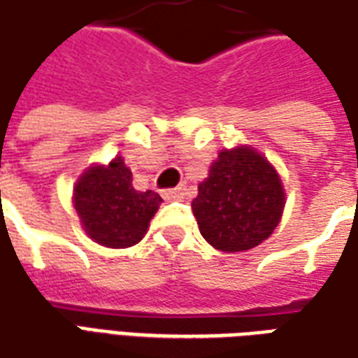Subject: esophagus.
<instances>
[{
	"label": "esophagus",
	"instance_id": "1",
	"mask_svg": "<svg viewBox=\"0 0 358 358\" xmlns=\"http://www.w3.org/2000/svg\"><path fill=\"white\" fill-rule=\"evenodd\" d=\"M184 196H186V189L182 186L172 187V189H164V194H162V197L166 201H178V199H184Z\"/></svg>",
	"mask_w": 358,
	"mask_h": 358
}]
</instances>
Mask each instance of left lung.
I'll list each match as a JSON object with an SVG mask.
<instances>
[{"label":"left lung","instance_id":"1","mask_svg":"<svg viewBox=\"0 0 358 358\" xmlns=\"http://www.w3.org/2000/svg\"><path fill=\"white\" fill-rule=\"evenodd\" d=\"M283 207L279 174L246 145L219 153L192 201L201 236L221 252L256 248L279 224Z\"/></svg>","mask_w":358,"mask_h":358}]
</instances>
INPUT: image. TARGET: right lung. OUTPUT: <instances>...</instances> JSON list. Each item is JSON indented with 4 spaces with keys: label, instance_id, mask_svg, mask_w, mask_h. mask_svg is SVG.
Returning a JSON list of instances; mask_svg holds the SVG:
<instances>
[{
    "label": "right lung",
    "instance_id": "obj_1",
    "mask_svg": "<svg viewBox=\"0 0 358 358\" xmlns=\"http://www.w3.org/2000/svg\"><path fill=\"white\" fill-rule=\"evenodd\" d=\"M161 201L153 189L137 192L131 186V171L122 157L87 169L73 187V203L85 232L106 248L137 244Z\"/></svg>",
    "mask_w": 358,
    "mask_h": 358
}]
</instances>
